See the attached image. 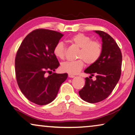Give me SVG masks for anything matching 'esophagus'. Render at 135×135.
<instances>
[{
  "mask_svg": "<svg viewBox=\"0 0 135 135\" xmlns=\"http://www.w3.org/2000/svg\"><path fill=\"white\" fill-rule=\"evenodd\" d=\"M68 77H70V78H74V77H75V75H72V74H68Z\"/></svg>",
  "mask_w": 135,
  "mask_h": 135,
  "instance_id": "obj_1",
  "label": "esophagus"
}]
</instances>
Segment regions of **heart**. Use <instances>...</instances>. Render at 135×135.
I'll use <instances>...</instances> for the list:
<instances>
[{
	"label": "heart",
	"mask_w": 135,
	"mask_h": 135,
	"mask_svg": "<svg viewBox=\"0 0 135 135\" xmlns=\"http://www.w3.org/2000/svg\"><path fill=\"white\" fill-rule=\"evenodd\" d=\"M69 41L80 48L78 53L79 60L67 61L62 63L61 69L70 74L78 73L84 66L85 62L88 65L95 63L102 53V46L98 41L92 40L90 37L82 33L74 35ZM54 55L58 58L63 60L66 55V47L61 41L58 42L53 49Z\"/></svg>",
	"instance_id": "heart-1"
}]
</instances>
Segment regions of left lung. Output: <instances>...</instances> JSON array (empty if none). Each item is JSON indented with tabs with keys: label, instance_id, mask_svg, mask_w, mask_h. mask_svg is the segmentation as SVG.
<instances>
[{
	"label": "left lung",
	"instance_id": "left-lung-1",
	"mask_svg": "<svg viewBox=\"0 0 135 135\" xmlns=\"http://www.w3.org/2000/svg\"><path fill=\"white\" fill-rule=\"evenodd\" d=\"M95 32L102 38V53L84 72L90 74V78L95 75L97 79L86 77L85 85L79 91L81 98L90 103L100 102L112 93L120 77L122 61L120 49L114 38L104 31Z\"/></svg>",
	"mask_w": 135,
	"mask_h": 135
}]
</instances>
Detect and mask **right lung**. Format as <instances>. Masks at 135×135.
<instances>
[{
	"instance_id": "obj_1",
	"label": "right lung",
	"mask_w": 135,
	"mask_h": 135,
	"mask_svg": "<svg viewBox=\"0 0 135 135\" xmlns=\"http://www.w3.org/2000/svg\"><path fill=\"white\" fill-rule=\"evenodd\" d=\"M64 35L56 31L38 29L23 40L15 58V74L20 90L35 104L45 105L56 97L68 74L47 73L60 66L53 49Z\"/></svg>"
}]
</instances>
